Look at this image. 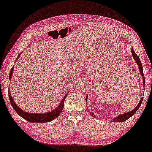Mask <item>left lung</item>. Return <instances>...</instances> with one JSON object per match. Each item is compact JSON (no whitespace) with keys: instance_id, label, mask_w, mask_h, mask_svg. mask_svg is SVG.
<instances>
[{"instance_id":"obj_1","label":"left lung","mask_w":152,"mask_h":152,"mask_svg":"<svg viewBox=\"0 0 152 152\" xmlns=\"http://www.w3.org/2000/svg\"><path fill=\"white\" fill-rule=\"evenodd\" d=\"M131 52H132V56H133V58L134 59V61H135L136 63L137 64L138 66H139V72H140V74L141 76H142V81H143V86H145V78H144V73H143V68H142V62H141L140 61V58H139V56L136 54L135 52H134V50L133 48H132V50H131ZM87 99H88V96L86 97V104H87ZM142 101H143V97H142L140 99V101H139V104H138V105L136 106L135 108L133 110H132V111H129V112H126L124 113V114H121L120 115H118V116H116V117L112 119V121L113 122H122V121H126V120L128 119V118H129L131 116H132L133 115L135 114L136 112H137V111L138 109H139V108L140 107V106L142 105ZM89 114L91 115L93 117H96V115L94 114L93 113L91 112Z\"/></svg>"}]
</instances>
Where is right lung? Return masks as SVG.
Instances as JSON below:
<instances>
[{
	"mask_svg": "<svg viewBox=\"0 0 152 152\" xmlns=\"http://www.w3.org/2000/svg\"><path fill=\"white\" fill-rule=\"evenodd\" d=\"M20 54H21V53L18 56L16 60H15V62H16V61L18 60V58L20 57ZM13 69H14V66H13L12 69H10V72L9 75L10 80L12 78ZM67 94L65 95V96L63 98L60 104H59V105L57 106L56 109L52 110L51 111L43 113V114H41V113H36V114H35V113H28V112H26L25 111H23V110H22L16 104H15L14 101H13V98H12L11 94H10V89H9V91H8V97H9L10 104H11V105L13 106V108L14 109L15 111H16L17 114H18L20 116H21L22 118H23L24 119H26V121L29 122H35V123H45V122H49V121H53V119H55L56 118L58 117L59 115H60L61 113L62 110L64 109V100H65L66 97L67 96Z\"/></svg>",
	"mask_w": 152,
	"mask_h": 152,
	"instance_id": "1",
	"label": "right lung"
}]
</instances>
